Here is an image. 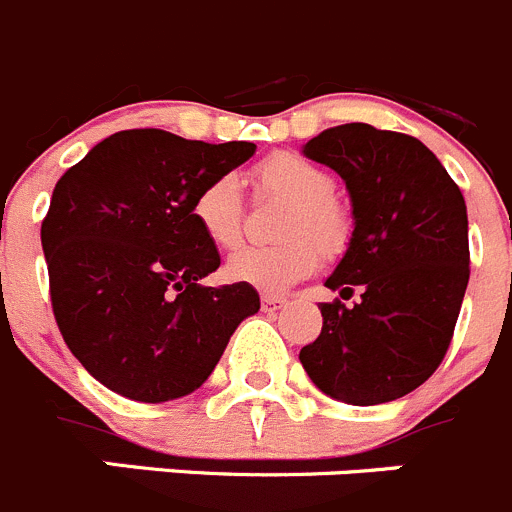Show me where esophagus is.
Listing matches in <instances>:
<instances>
[{
  "label": "esophagus",
  "mask_w": 512,
  "mask_h": 512,
  "mask_svg": "<svg viewBox=\"0 0 512 512\" xmlns=\"http://www.w3.org/2000/svg\"><path fill=\"white\" fill-rule=\"evenodd\" d=\"M261 307H264V312H279V309L287 307V299L264 294V297H261Z\"/></svg>",
  "instance_id": "34e87169"
}]
</instances>
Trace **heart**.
Segmentation results:
<instances>
[{"instance_id": "1", "label": "heart", "mask_w": 512, "mask_h": 512, "mask_svg": "<svg viewBox=\"0 0 512 512\" xmlns=\"http://www.w3.org/2000/svg\"><path fill=\"white\" fill-rule=\"evenodd\" d=\"M251 175L256 192L292 203L279 231L287 241L241 248L225 264V274L259 292L279 294L320 269L322 251L335 256L345 248L350 220L332 198L335 180L330 172L302 154H271L253 167ZM192 220L213 246H238L243 236L241 182L233 175L205 182L192 198Z\"/></svg>"}]
</instances>
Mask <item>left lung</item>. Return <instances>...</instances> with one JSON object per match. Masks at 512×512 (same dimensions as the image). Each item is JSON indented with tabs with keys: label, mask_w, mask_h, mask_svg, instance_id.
<instances>
[{
	"label": "left lung",
	"mask_w": 512,
	"mask_h": 512,
	"mask_svg": "<svg viewBox=\"0 0 512 512\" xmlns=\"http://www.w3.org/2000/svg\"><path fill=\"white\" fill-rule=\"evenodd\" d=\"M345 180L353 236L325 287L322 332L299 360L327 396L353 406L396 401L444 360L470 281L467 205L419 139L342 124L302 149Z\"/></svg>",
	"instance_id": "obj_1"
}]
</instances>
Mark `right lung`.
<instances>
[{"instance_id": "right-lung-1", "label": "right lung", "mask_w": 512, "mask_h": 512, "mask_svg": "<svg viewBox=\"0 0 512 512\" xmlns=\"http://www.w3.org/2000/svg\"><path fill=\"white\" fill-rule=\"evenodd\" d=\"M253 152L251 142L116 131L55 185L40 231L55 322L78 363L119 396H187L259 312L248 284H200L220 253L192 220L195 192Z\"/></svg>"}]
</instances>
